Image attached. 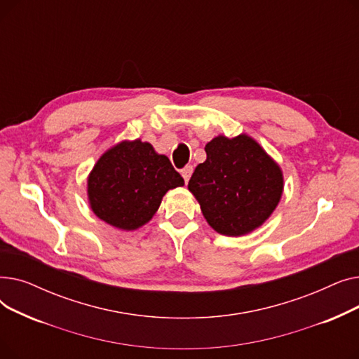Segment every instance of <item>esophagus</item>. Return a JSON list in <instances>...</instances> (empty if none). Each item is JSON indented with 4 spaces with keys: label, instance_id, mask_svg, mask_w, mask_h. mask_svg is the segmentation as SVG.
<instances>
[{
    "label": "esophagus",
    "instance_id": "34e87169",
    "mask_svg": "<svg viewBox=\"0 0 359 359\" xmlns=\"http://www.w3.org/2000/svg\"><path fill=\"white\" fill-rule=\"evenodd\" d=\"M192 172H194V167H192V165H186V167L182 170V176H183V179H184L186 183L189 182V179H191V176H192Z\"/></svg>",
    "mask_w": 359,
    "mask_h": 359
}]
</instances>
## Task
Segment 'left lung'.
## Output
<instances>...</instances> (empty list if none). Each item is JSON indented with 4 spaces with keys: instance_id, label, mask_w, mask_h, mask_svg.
Returning a JSON list of instances; mask_svg holds the SVG:
<instances>
[{
    "instance_id": "8db88e82",
    "label": "left lung",
    "mask_w": 359,
    "mask_h": 359,
    "mask_svg": "<svg viewBox=\"0 0 359 359\" xmlns=\"http://www.w3.org/2000/svg\"><path fill=\"white\" fill-rule=\"evenodd\" d=\"M187 184L211 227L224 236L249 234L275 211L284 191L280 167L253 138L215 137Z\"/></svg>"
}]
</instances>
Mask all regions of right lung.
Masks as SVG:
<instances>
[{
	"instance_id": "1",
	"label": "right lung",
	"mask_w": 359,
	"mask_h": 359,
	"mask_svg": "<svg viewBox=\"0 0 359 359\" xmlns=\"http://www.w3.org/2000/svg\"><path fill=\"white\" fill-rule=\"evenodd\" d=\"M183 177L153 145L122 141L94 164L87 180L93 212L119 230H137L157 212L167 191L183 186Z\"/></svg>"
}]
</instances>
